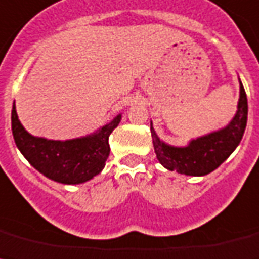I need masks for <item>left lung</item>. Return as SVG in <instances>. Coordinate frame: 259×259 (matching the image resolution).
<instances>
[{"mask_svg": "<svg viewBox=\"0 0 259 259\" xmlns=\"http://www.w3.org/2000/svg\"><path fill=\"white\" fill-rule=\"evenodd\" d=\"M239 88L238 111L229 125L191 140L187 147H172L163 143L151 123L155 154L160 164L169 171L191 177H203L218 168L241 143L247 123V97L242 82Z\"/></svg>", "mask_w": 259, "mask_h": 259, "instance_id": "left-lung-1", "label": "left lung"}]
</instances>
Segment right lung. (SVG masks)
Masks as SVG:
<instances>
[{
    "label": "right lung",
    "mask_w": 259,
    "mask_h": 259,
    "mask_svg": "<svg viewBox=\"0 0 259 259\" xmlns=\"http://www.w3.org/2000/svg\"><path fill=\"white\" fill-rule=\"evenodd\" d=\"M121 115L92 135L72 140H49L29 134L12 109V132L18 150L34 168L52 181L78 185L90 181L104 168L109 155V135L119 125Z\"/></svg>",
    "instance_id": "1"
}]
</instances>
